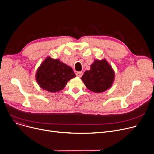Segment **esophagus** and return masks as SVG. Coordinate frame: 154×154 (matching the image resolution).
<instances>
[{"mask_svg": "<svg viewBox=\"0 0 154 154\" xmlns=\"http://www.w3.org/2000/svg\"><path fill=\"white\" fill-rule=\"evenodd\" d=\"M83 75V72H77L76 73V75L78 77H81Z\"/></svg>", "mask_w": 154, "mask_h": 154, "instance_id": "34e87169", "label": "esophagus"}]
</instances>
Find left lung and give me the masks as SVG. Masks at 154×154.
Returning a JSON list of instances; mask_svg holds the SVG:
<instances>
[{
    "label": "left lung",
    "instance_id": "left-lung-1",
    "mask_svg": "<svg viewBox=\"0 0 154 154\" xmlns=\"http://www.w3.org/2000/svg\"><path fill=\"white\" fill-rule=\"evenodd\" d=\"M81 79L88 90L101 93L110 88L115 79V72L109 63L105 59H96L86 70Z\"/></svg>",
    "mask_w": 154,
    "mask_h": 154
}]
</instances>
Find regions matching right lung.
Instances as JSON below:
<instances>
[{
  "mask_svg": "<svg viewBox=\"0 0 154 154\" xmlns=\"http://www.w3.org/2000/svg\"><path fill=\"white\" fill-rule=\"evenodd\" d=\"M75 77L72 67L59 59L47 57L37 70L35 79L42 89L51 92L63 90L71 79Z\"/></svg>",
  "mask_w": 154,
  "mask_h": 154,
  "instance_id": "obj_1",
  "label": "right lung"
}]
</instances>
